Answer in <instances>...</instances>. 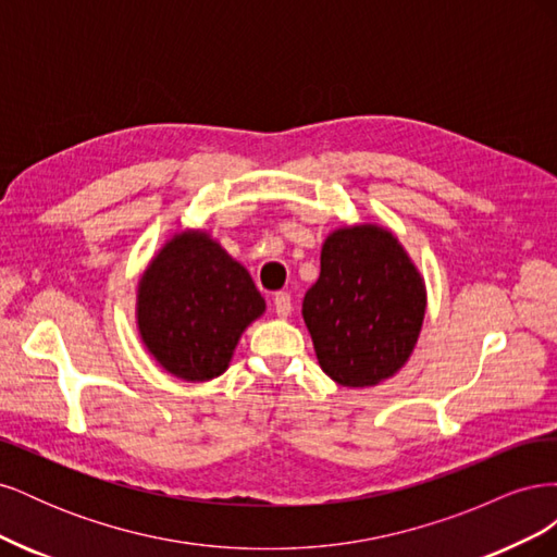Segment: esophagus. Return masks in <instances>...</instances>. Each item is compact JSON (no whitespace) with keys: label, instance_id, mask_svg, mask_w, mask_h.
<instances>
[{"label":"esophagus","instance_id":"obj_1","mask_svg":"<svg viewBox=\"0 0 557 557\" xmlns=\"http://www.w3.org/2000/svg\"><path fill=\"white\" fill-rule=\"evenodd\" d=\"M274 311H276L278 318L290 315V311H293V299H290L288 293L281 290V293L274 295Z\"/></svg>","mask_w":557,"mask_h":557}]
</instances>
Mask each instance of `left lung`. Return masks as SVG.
<instances>
[{"mask_svg": "<svg viewBox=\"0 0 557 557\" xmlns=\"http://www.w3.org/2000/svg\"><path fill=\"white\" fill-rule=\"evenodd\" d=\"M425 281L395 234L379 225L334 230L301 315L323 372L369 387L407 364L425 318Z\"/></svg>", "mask_w": 557, "mask_h": 557, "instance_id": "left-lung-1", "label": "left lung"}]
</instances>
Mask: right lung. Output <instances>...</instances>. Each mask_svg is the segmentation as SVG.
<instances>
[{"label":"right lung","mask_w":557,"mask_h":557,"mask_svg":"<svg viewBox=\"0 0 557 557\" xmlns=\"http://www.w3.org/2000/svg\"><path fill=\"white\" fill-rule=\"evenodd\" d=\"M262 313L246 267L199 230L174 234L139 281L141 342L164 372L190 383L221 376L242 332Z\"/></svg>","instance_id":"right-lung-1"}]
</instances>
